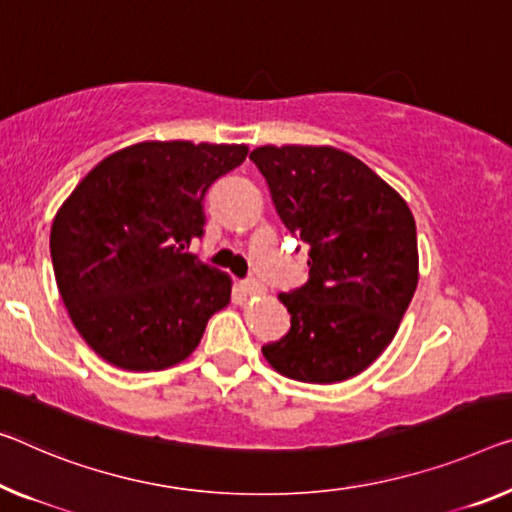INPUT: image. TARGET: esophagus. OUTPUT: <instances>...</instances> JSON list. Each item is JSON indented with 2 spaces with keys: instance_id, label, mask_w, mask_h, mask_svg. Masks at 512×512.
Here are the masks:
<instances>
[{
  "instance_id": "esophagus-1",
  "label": "esophagus",
  "mask_w": 512,
  "mask_h": 512,
  "mask_svg": "<svg viewBox=\"0 0 512 512\" xmlns=\"http://www.w3.org/2000/svg\"><path fill=\"white\" fill-rule=\"evenodd\" d=\"M240 288H242V293H245V295H261L265 290L263 283L256 281V279H245L240 283Z\"/></svg>"
}]
</instances>
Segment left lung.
<instances>
[{
  "label": "left lung",
  "instance_id": "8db88e82",
  "mask_svg": "<svg viewBox=\"0 0 512 512\" xmlns=\"http://www.w3.org/2000/svg\"><path fill=\"white\" fill-rule=\"evenodd\" d=\"M286 229L309 245V281L279 293L290 329L263 345L274 371L332 384L366 371L393 341L419 281L416 224L393 187L332 146H261Z\"/></svg>",
  "mask_w": 512,
  "mask_h": 512
}]
</instances>
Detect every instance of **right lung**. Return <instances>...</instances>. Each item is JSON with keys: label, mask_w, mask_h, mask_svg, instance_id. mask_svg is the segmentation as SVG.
Returning <instances> with one entry per match:
<instances>
[{"label": "right lung", "mask_w": 512, "mask_h": 512, "mask_svg": "<svg viewBox=\"0 0 512 512\" xmlns=\"http://www.w3.org/2000/svg\"><path fill=\"white\" fill-rule=\"evenodd\" d=\"M245 144L141 141L105 157L52 222L50 254L68 316L93 352L125 371L187 359L231 277L201 263L210 185L240 167Z\"/></svg>", "instance_id": "1"}]
</instances>
